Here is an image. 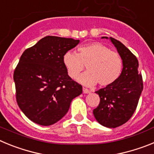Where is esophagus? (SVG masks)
Returning <instances> with one entry per match:
<instances>
[{"mask_svg":"<svg viewBox=\"0 0 154 154\" xmlns=\"http://www.w3.org/2000/svg\"><path fill=\"white\" fill-rule=\"evenodd\" d=\"M82 92H83V93L85 94L90 93V91H89L88 89H85V88H83V89H82Z\"/></svg>","mask_w":154,"mask_h":154,"instance_id":"34e87169","label":"esophagus"}]
</instances>
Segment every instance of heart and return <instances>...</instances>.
I'll list each match as a JSON object with an SVG mask.
<instances>
[{
  "label": "heart",
  "instance_id": "obj_1",
  "mask_svg": "<svg viewBox=\"0 0 154 154\" xmlns=\"http://www.w3.org/2000/svg\"><path fill=\"white\" fill-rule=\"evenodd\" d=\"M62 62L72 79L77 78L86 65L88 72L81 75L79 81L88 86L96 85L97 82L103 87L112 85L123 71V60L120 55L99 42L81 46L79 48V54L72 51H66Z\"/></svg>",
  "mask_w": 154,
  "mask_h": 154
}]
</instances>
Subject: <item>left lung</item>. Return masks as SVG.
<instances>
[{
  "instance_id": "8db88e82",
  "label": "left lung",
  "mask_w": 154,
  "mask_h": 154,
  "mask_svg": "<svg viewBox=\"0 0 154 154\" xmlns=\"http://www.w3.org/2000/svg\"><path fill=\"white\" fill-rule=\"evenodd\" d=\"M109 39L122 58L123 71L115 83L96 91L100 102L93 114L101 125L116 128L126 123L134 113L143 83L137 57L119 41L111 37Z\"/></svg>"
}]
</instances>
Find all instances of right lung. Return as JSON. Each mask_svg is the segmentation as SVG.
I'll use <instances>...</instances> for the list:
<instances>
[{"instance_id":"obj_1","label":"right lung","mask_w":154,"mask_h":154,"mask_svg":"<svg viewBox=\"0 0 154 154\" xmlns=\"http://www.w3.org/2000/svg\"><path fill=\"white\" fill-rule=\"evenodd\" d=\"M79 40L46 36L21 55L14 72L16 100L29 119L42 126L60 120L82 86L69 76L62 62Z\"/></svg>"}]
</instances>
